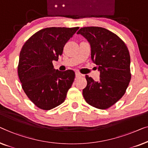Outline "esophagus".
I'll return each mask as SVG.
<instances>
[{
    "mask_svg": "<svg viewBox=\"0 0 148 148\" xmlns=\"http://www.w3.org/2000/svg\"><path fill=\"white\" fill-rule=\"evenodd\" d=\"M82 75L79 73V72H76V78H80V77L82 76Z\"/></svg>",
    "mask_w": 148,
    "mask_h": 148,
    "instance_id": "34e87169",
    "label": "esophagus"
}]
</instances>
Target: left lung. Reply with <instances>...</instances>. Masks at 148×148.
<instances>
[{
    "label": "left lung",
    "instance_id": "1",
    "mask_svg": "<svg viewBox=\"0 0 148 148\" xmlns=\"http://www.w3.org/2000/svg\"><path fill=\"white\" fill-rule=\"evenodd\" d=\"M90 43L91 59L98 66L100 79L95 81L86 75L87 85L82 95L88 105L107 109L125 93L131 80L130 55L119 37L99 27H82L77 32Z\"/></svg>",
    "mask_w": 148,
    "mask_h": 148
}]
</instances>
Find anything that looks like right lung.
<instances>
[{
  "instance_id": "1",
  "label": "right lung",
  "mask_w": 148,
  "mask_h": 148,
  "mask_svg": "<svg viewBox=\"0 0 148 148\" xmlns=\"http://www.w3.org/2000/svg\"><path fill=\"white\" fill-rule=\"evenodd\" d=\"M79 27H47L33 34L19 55L18 76L22 88L35 106L50 110L61 105L75 78L73 70L53 68L64 47Z\"/></svg>"
}]
</instances>
